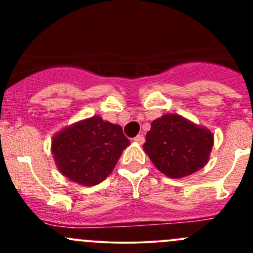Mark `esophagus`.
I'll return each instance as SVG.
<instances>
[{"label": "esophagus", "mask_w": 253, "mask_h": 253, "mask_svg": "<svg viewBox=\"0 0 253 253\" xmlns=\"http://www.w3.org/2000/svg\"><path fill=\"white\" fill-rule=\"evenodd\" d=\"M133 141L138 143V144H143V143H144V136H143V134H138V136L134 137Z\"/></svg>", "instance_id": "obj_1"}]
</instances>
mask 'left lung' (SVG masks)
I'll use <instances>...</instances> for the list:
<instances>
[{"label": "left lung", "mask_w": 253, "mask_h": 253, "mask_svg": "<svg viewBox=\"0 0 253 253\" xmlns=\"http://www.w3.org/2000/svg\"><path fill=\"white\" fill-rule=\"evenodd\" d=\"M213 134L177 114L154 120L143 149L159 171L171 178L188 176L208 163Z\"/></svg>", "instance_id": "8db88e82"}]
</instances>
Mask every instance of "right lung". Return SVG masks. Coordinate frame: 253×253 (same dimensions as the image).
<instances>
[{"label": "right lung", "instance_id": "obj_1", "mask_svg": "<svg viewBox=\"0 0 253 253\" xmlns=\"http://www.w3.org/2000/svg\"><path fill=\"white\" fill-rule=\"evenodd\" d=\"M129 144L121 126L93 116L55 134L51 144L61 174L82 186H94L114 170Z\"/></svg>", "mask_w": 253, "mask_h": 253}]
</instances>
